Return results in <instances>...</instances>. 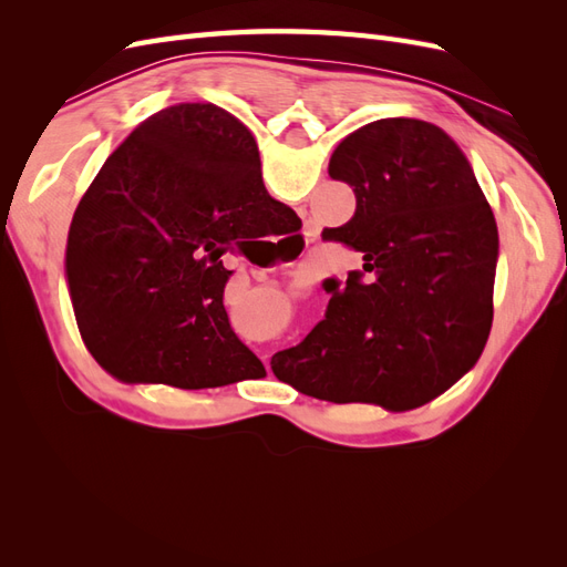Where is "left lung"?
<instances>
[{"mask_svg": "<svg viewBox=\"0 0 567 567\" xmlns=\"http://www.w3.org/2000/svg\"><path fill=\"white\" fill-rule=\"evenodd\" d=\"M329 175L352 186L354 217L323 229L362 255L326 279L323 319L271 357L279 381L317 400L414 409L483 354L499 234L461 148L440 127L383 117L346 136Z\"/></svg>", "mask_w": 567, "mask_h": 567, "instance_id": "1", "label": "left lung"}]
</instances>
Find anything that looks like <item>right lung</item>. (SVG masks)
Listing matches in <instances>:
<instances>
[{
  "instance_id": "1",
  "label": "right lung",
  "mask_w": 567,
  "mask_h": 567,
  "mask_svg": "<svg viewBox=\"0 0 567 567\" xmlns=\"http://www.w3.org/2000/svg\"><path fill=\"white\" fill-rule=\"evenodd\" d=\"M296 213L271 198L244 123L213 104L158 111L84 192L65 274L84 346L120 381L219 388L265 367L225 310L234 255Z\"/></svg>"
}]
</instances>
